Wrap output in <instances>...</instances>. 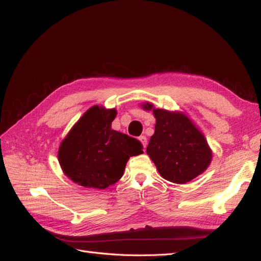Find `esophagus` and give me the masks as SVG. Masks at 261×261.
<instances>
[{
    "instance_id": "34e87169",
    "label": "esophagus",
    "mask_w": 261,
    "mask_h": 261,
    "mask_svg": "<svg viewBox=\"0 0 261 261\" xmlns=\"http://www.w3.org/2000/svg\"><path fill=\"white\" fill-rule=\"evenodd\" d=\"M139 140H140V143L143 144L144 149H146V147H147V138H146V136H140Z\"/></svg>"
}]
</instances>
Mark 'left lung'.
Wrapping results in <instances>:
<instances>
[{
	"instance_id": "obj_1",
	"label": "left lung",
	"mask_w": 261,
	"mask_h": 261,
	"mask_svg": "<svg viewBox=\"0 0 261 261\" xmlns=\"http://www.w3.org/2000/svg\"><path fill=\"white\" fill-rule=\"evenodd\" d=\"M143 109L153 112L154 134L147 154L160 175L171 183L185 184L208 169L212 150L201 130L184 112L155 109L150 102Z\"/></svg>"
}]
</instances>
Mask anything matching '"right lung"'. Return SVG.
Here are the masks:
<instances>
[{
	"label": "right lung",
	"mask_w": 261,
	"mask_h": 261,
	"mask_svg": "<svg viewBox=\"0 0 261 261\" xmlns=\"http://www.w3.org/2000/svg\"><path fill=\"white\" fill-rule=\"evenodd\" d=\"M115 116V109L93 106L62 140L59 163L74 183L106 189L123 176L130 156L144 152L140 141L111 128Z\"/></svg>",
	"instance_id": "right-lung-1"
}]
</instances>
